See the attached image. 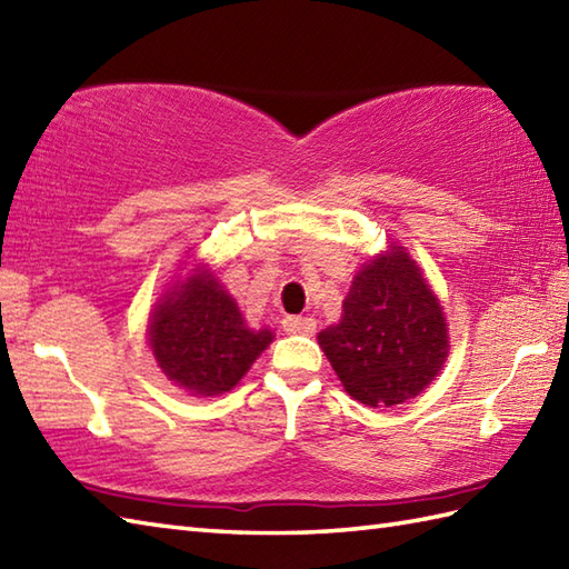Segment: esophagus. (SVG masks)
<instances>
[{"label": "esophagus", "mask_w": 569, "mask_h": 569, "mask_svg": "<svg viewBox=\"0 0 569 569\" xmlns=\"http://www.w3.org/2000/svg\"><path fill=\"white\" fill-rule=\"evenodd\" d=\"M282 328L287 333H305V336H311L313 331H317V321H313L311 317H287L282 321Z\"/></svg>", "instance_id": "esophagus-1"}]
</instances>
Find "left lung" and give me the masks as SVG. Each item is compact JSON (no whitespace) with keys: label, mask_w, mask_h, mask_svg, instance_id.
I'll list each match as a JSON object with an SVG mask.
<instances>
[{"label":"left lung","mask_w":569,"mask_h":569,"mask_svg":"<svg viewBox=\"0 0 569 569\" xmlns=\"http://www.w3.org/2000/svg\"><path fill=\"white\" fill-rule=\"evenodd\" d=\"M448 343L443 307L401 246L362 264L340 323L319 333L340 385L375 409L431 385L448 360Z\"/></svg>","instance_id":"obj_1"}]
</instances>
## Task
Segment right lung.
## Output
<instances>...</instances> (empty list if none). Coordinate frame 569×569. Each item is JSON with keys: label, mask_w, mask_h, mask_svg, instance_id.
Here are the masks:
<instances>
[{"label": "right lung", "mask_w": 569, "mask_h": 569, "mask_svg": "<svg viewBox=\"0 0 569 569\" xmlns=\"http://www.w3.org/2000/svg\"><path fill=\"white\" fill-rule=\"evenodd\" d=\"M148 343L168 380L192 397L233 389L272 343L270 328H248L241 309L207 264L170 287L150 313Z\"/></svg>", "instance_id": "right-lung-1"}]
</instances>
